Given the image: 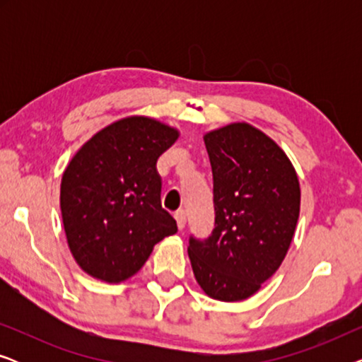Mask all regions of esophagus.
Wrapping results in <instances>:
<instances>
[{
    "label": "esophagus",
    "instance_id": "34e87169",
    "mask_svg": "<svg viewBox=\"0 0 362 362\" xmlns=\"http://www.w3.org/2000/svg\"><path fill=\"white\" fill-rule=\"evenodd\" d=\"M175 219H176V224H177V229L182 230L186 226V212L185 211H177L175 214Z\"/></svg>",
    "mask_w": 362,
    "mask_h": 362
}]
</instances>
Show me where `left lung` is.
<instances>
[{
    "instance_id": "left-lung-1",
    "label": "left lung",
    "mask_w": 362,
    "mask_h": 362,
    "mask_svg": "<svg viewBox=\"0 0 362 362\" xmlns=\"http://www.w3.org/2000/svg\"><path fill=\"white\" fill-rule=\"evenodd\" d=\"M214 180L216 224L209 239H189L202 291L242 301L279 270L300 216V182L285 151L259 128L230 123L204 135Z\"/></svg>"
}]
</instances>
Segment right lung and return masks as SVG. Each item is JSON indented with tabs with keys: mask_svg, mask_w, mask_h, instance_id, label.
Segmentation results:
<instances>
[{
	"mask_svg": "<svg viewBox=\"0 0 362 362\" xmlns=\"http://www.w3.org/2000/svg\"><path fill=\"white\" fill-rule=\"evenodd\" d=\"M180 132L133 115L82 145L61 181V212L77 265L93 279L120 284L145 265L158 242L177 232L161 207L156 161Z\"/></svg>",
	"mask_w": 362,
	"mask_h": 362,
	"instance_id": "1",
	"label": "right lung"
}]
</instances>
